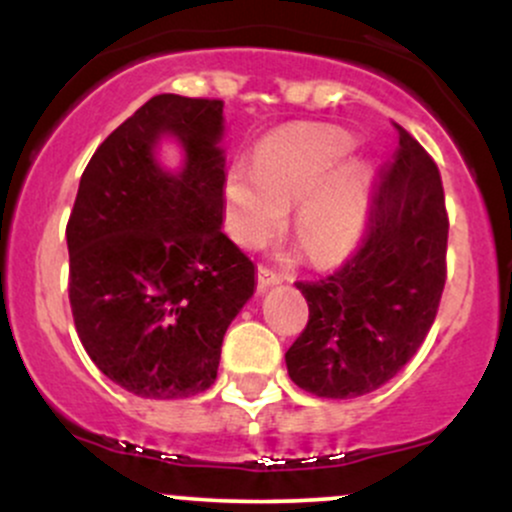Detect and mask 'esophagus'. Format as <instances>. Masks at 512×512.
I'll list each match as a JSON object with an SVG mask.
<instances>
[{
	"mask_svg": "<svg viewBox=\"0 0 512 512\" xmlns=\"http://www.w3.org/2000/svg\"><path fill=\"white\" fill-rule=\"evenodd\" d=\"M257 281H260V289H267V286H276L281 281H286V276L269 267H257Z\"/></svg>",
	"mask_w": 512,
	"mask_h": 512,
	"instance_id": "obj_1",
	"label": "esophagus"
}]
</instances>
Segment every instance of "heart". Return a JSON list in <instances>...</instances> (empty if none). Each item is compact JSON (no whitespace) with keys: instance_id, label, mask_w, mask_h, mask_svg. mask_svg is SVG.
Masks as SVG:
<instances>
[{"instance_id":"obj_1","label":"heart","mask_w":512,"mask_h":512,"mask_svg":"<svg viewBox=\"0 0 512 512\" xmlns=\"http://www.w3.org/2000/svg\"><path fill=\"white\" fill-rule=\"evenodd\" d=\"M354 149L344 129L301 127L269 137L255 163H231L223 192L233 240L262 248L296 203L291 231L305 255L315 262L344 255L361 236L368 207V166H341Z\"/></svg>"}]
</instances>
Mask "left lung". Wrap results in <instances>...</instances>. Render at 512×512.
<instances>
[{
	"label": "left lung",
	"instance_id": "left-lung-1",
	"mask_svg": "<svg viewBox=\"0 0 512 512\" xmlns=\"http://www.w3.org/2000/svg\"><path fill=\"white\" fill-rule=\"evenodd\" d=\"M397 129V158L383 170L363 245L339 272L296 284L310 317L286 351V368L315 397L378 390L436 320L448 250L443 182L424 146Z\"/></svg>",
	"mask_w": 512,
	"mask_h": 512
}]
</instances>
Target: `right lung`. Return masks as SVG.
I'll list each match as a JSON object with an SVG mask.
<instances>
[{"instance_id": "obj_1", "label": "right lung", "mask_w": 512, "mask_h": 512, "mask_svg": "<svg viewBox=\"0 0 512 512\" xmlns=\"http://www.w3.org/2000/svg\"><path fill=\"white\" fill-rule=\"evenodd\" d=\"M223 101L161 93L91 156L67 223L69 303L86 354L144 399L209 390L255 264L223 233ZM181 146L178 169L157 151Z\"/></svg>"}]
</instances>
